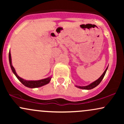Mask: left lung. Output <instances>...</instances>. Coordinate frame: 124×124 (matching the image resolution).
<instances>
[{
	"label": "left lung",
	"mask_w": 124,
	"mask_h": 124,
	"mask_svg": "<svg viewBox=\"0 0 124 124\" xmlns=\"http://www.w3.org/2000/svg\"><path fill=\"white\" fill-rule=\"evenodd\" d=\"M107 68H108V67H107V69H106V70H105L104 72V73H103V75H102L100 77V78L97 79V80H96V81H94V82H93V83H91L90 85H88V86H82V87H81V86H76V87H78V88H80V89H85V90H90V89H93V88L96 87L97 86H98V85H99V84L100 83V82H101V80H103V78H104V77L105 75H106V71H107Z\"/></svg>",
	"instance_id": "8db88e82"
}]
</instances>
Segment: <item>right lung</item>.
<instances>
[{
  "label": "right lung",
  "mask_w": 124,
  "mask_h": 124,
  "mask_svg": "<svg viewBox=\"0 0 124 124\" xmlns=\"http://www.w3.org/2000/svg\"><path fill=\"white\" fill-rule=\"evenodd\" d=\"M8 58H9V62H10V65L11 69L13 71L16 76L17 77V78L20 81V82L23 85H24L25 86L28 87L30 88H36V87H39L42 86L44 85H46V84L49 83L51 79V77H49V78H46V79H42V80H25L24 79H22V78H20L18 76L16 72L15 68L13 66L12 64V59H11V54L10 52L9 51V54H8Z\"/></svg>",
  "instance_id": "obj_1"
}]
</instances>
